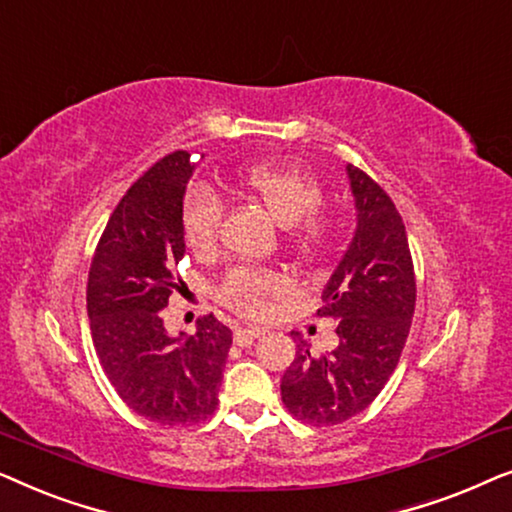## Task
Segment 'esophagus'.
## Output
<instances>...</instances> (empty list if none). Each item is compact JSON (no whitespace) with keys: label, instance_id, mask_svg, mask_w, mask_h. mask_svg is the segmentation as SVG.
I'll use <instances>...</instances> for the list:
<instances>
[{"label":"esophagus","instance_id":"34e87169","mask_svg":"<svg viewBox=\"0 0 512 512\" xmlns=\"http://www.w3.org/2000/svg\"><path fill=\"white\" fill-rule=\"evenodd\" d=\"M261 335H263L261 328H235L233 340H235L240 347H247V345H251V342H254L256 338H261Z\"/></svg>","mask_w":512,"mask_h":512}]
</instances>
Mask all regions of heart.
Here are the masks:
<instances>
[{
  "instance_id": "heart-1",
  "label": "heart",
  "mask_w": 512,
  "mask_h": 512,
  "mask_svg": "<svg viewBox=\"0 0 512 512\" xmlns=\"http://www.w3.org/2000/svg\"><path fill=\"white\" fill-rule=\"evenodd\" d=\"M237 186L256 198L282 226H289L291 244L300 254L312 256L324 247L328 219L317 212L324 191L314 174L300 167L254 163L237 174ZM223 221V200L209 188L188 195L184 207V235L195 251L216 247ZM289 289L284 275L275 270L237 265L223 277L219 298L240 314H263L268 298Z\"/></svg>"
}]
</instances>
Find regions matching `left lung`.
<instances>
[{
	"instance_id": "8db88e82",
	"label": "left lung",
	"mask_w": 512,
	"mask_h": 512,
	"mask_svg": "<svg viewBox=\"0 0 512 512\" xmlns=\"http://www.w3.org/2000/svg\"><path fill=\"white\" fill-rule=\"evenodd\" d=\"M356 230L324 286L321 317L338 319V347L310 354L298 340L282 401L300 422L342 424L375 401L398 366L415 314V268L401 214L380 184L347 165Z\"/></svg>"
}]
</instances>
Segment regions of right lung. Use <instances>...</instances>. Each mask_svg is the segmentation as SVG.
Returning a JSON list of instances; mask_svg holds the SVG:
<instances>
[{"label":"right lung","mask_w":512,"mask_h":512,"mask_svg":"<svg viewBox=\"0 0 512 512\" xmlns=\"http://www.w3.org/2000/svg\"><path fill=\"white\" fill-rule=\"evenodd\" d=\"M195 158L174 151L128 188L109 216L88 272L95 352L116 394L156 424L205 422L219 403L233 333L214 314L193 335L172 338L163 310L179 289L184 193Z\"/></svg>","instance_id":"right-lung-1"}]
</instances>
